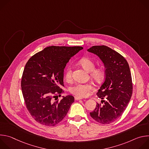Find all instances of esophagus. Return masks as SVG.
Here are the masks:
<instances>
[{
  "mask_svg": "<svg viewBox=\"0 0 149 149\" xmlns=\"http://www.w3.org/2000/svg\"><path fill=\"white\" fill-rule=\"evenodd\" d=\"M82 99H83V98L79 97H75V100H82Z\"/></svg>",
  "mask_w": 149,
  "mask_h": 149,
  "instance_id": "esophagus-1",
  "label": "esophagus"
}]
</instances>
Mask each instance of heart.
Instances as JSON below:
<instances>
[{
  "instance_id": "1",
  "label": "heart",
  "mask_w": 149,
  "mask_h": 149,
  "mask_svg": "<svg viewBox=\"0 0 149 149\" xmlns=\"http://www.w3.org/2000/svg\"><path fill=\"white\" fill-rule=\"evenodd\" d=\"M79 64L88 72H90L91 78L97 83L101 82L105 77L106 72L102 67H96L93 60L88 58H81L79 61ZM64 77L65 79L70 82L72 80V68L71 66H68L65 70ZM94 90V86L91 83L81 84L76 83L70 88V92L79 97H87L90 92Z\"/></svg>"
}]
</instances>
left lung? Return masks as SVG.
<instances>
[{
  "label": "left lung",
  "mask_w": 149,
  "mask_h": 149,
  "mask_svg": "<svg viewBox=\"0 0 149 149\" xmlns=\"http://www.w3.org/2000/svg\"><path fill=\"white\" fill-rule=\"evenodd\" d=\"M88 51L100 57L106 72L97 93L103 104L97 103L90 116L101 124H110L123 114L132 97L133 83L130 67L121 54L107 46H93Z\"/></svg>",
  "instance_id": "1"
}]
</instances>
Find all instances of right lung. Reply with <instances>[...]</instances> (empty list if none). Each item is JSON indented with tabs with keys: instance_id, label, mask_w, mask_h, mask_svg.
<instances>
[{
	"instance_id": "obj_1",
	"label": "right lung",
	"mask_w": 149,
	"mask_h": 149,
	"mask_svg": "<svg viewBox=\"0 0 149 149\" xmlns=\"http://www.w3.org/2000/svg\"><path fill=\"white\" fill-rule=\"evenodd\" d=\"M81 47L51 46L33 55L26 63L21 88L27 110L38 123L54 126L64 118L74 102L72 95L63 97V69Z\"/></svg>"
}]
</instances>
